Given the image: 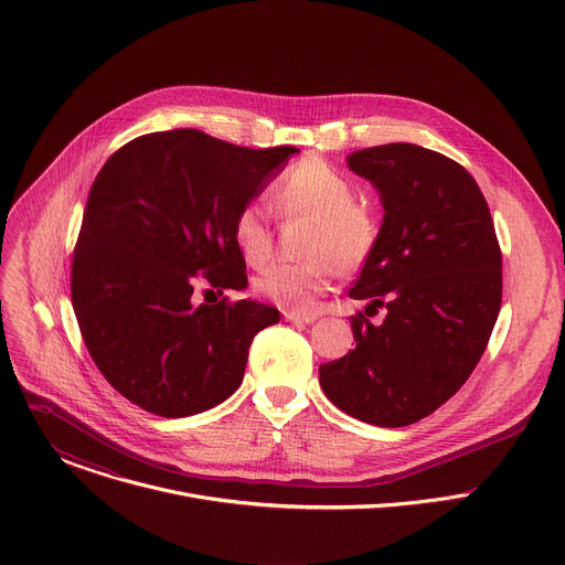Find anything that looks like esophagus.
I'll list each match as a JSON object with an SVG mask.
<instances>
[{
    "label": "esophagus",
    "instance_id": "34e87169",
    "mask_svg": "<svg viewBox=\"0 0 565 565\" xmlns=\"http://www.w3.org/2000/svg\"><path fill=\"white\" fill-rule=\"evenodd\" d=\"M286 321H292V324H312V321L317 319V315H299V312H284Z\"/></svg>",
    "mask_w": 565,
    "mask_h": 565
}]
</instances>
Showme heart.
Masks as SVG:
<instances>
[{"mask_svg": "<svg viewBox=\"0 0 565 565\" xmlns=\"http://www.w3.org/2000/svg\"><path fill=\"white\" fill-rule=\"evenodd\" d=\"M273 207L281 216H310L306 262H275L255 277V290L273 303L310 315L340 270L366 264L380 236L371 207L358 203L355 183L319 156L292 163L273 185ZM232 241L248 266H262L273 250L270 212L259 201L244 203L232 218Z\"/></svg>", "mask_w": 565, "mask_h": 565, "instance_id": "heart-1", "label": "heart"}]
</instances>
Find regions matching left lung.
<instances>
[{
    "label": "left lung",
    "mask_w": 565,
    "mask_h": 565,
    "mask_svg": "<svg viewBox=\"0 0 565 565\" xmlns=\"http://www.w3.org/2000/svg\"><path fill=\"white\" fill-rule=\"evenodd\" d=\"M380 192L384 218L353 299L355 349L319 366V384L344 414L407 427L467 382L501 310L503 259L486 196L456 160L388 142L347 156ZM377 307L382 326L370 324Z\"/></svg>",
    "instance_id": "1"
}]
</instances>
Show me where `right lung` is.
I'll return each mask as SVG.
<instances>
[{"label": "right lung", "mask_w": 565, "mask_h": 565, "mask_svg": "<svg viewBox=\"0 0 565 565\" xmlns=\"http://www.w3.org/2000/svg\"><path fill=\"white\" fill-rule=\"evenodd\" d=\"M295 147L250 149L199 129L134 138L98 172L71 266L79 333L107 382L140 409L185 418L244 380L253 338L279 310L244 290L232 241L236 210L286 168ZM205 282L206 301L193 290Z\"/></svg>", "instance_id": "right-lung-1"}]
</instances>
